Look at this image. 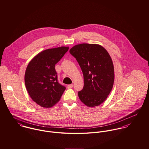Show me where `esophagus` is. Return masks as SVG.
I'll return each instance as SVG.
<instances>
[{"label":"esophagus","instance_id":"obj_1","mask_svg":"<svg viewBox=\"0 0 149 149\" xmlns=\"http://www.w3.org/2000/svg\"><path fill=\"white\" fill-rule=\"evenodd\" d=\"M72 87H73V84H68V85L67 86V88H72Z\"/></svg>","mask_w":149,"mask_h":149}]
</instances>
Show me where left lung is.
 Here are the masks:
<instances>
[{
    "label": "left lung",
    "mask_w": 149,
    "mask_h": 149,
    "mask_svg": "<svg viewBox=\"0 0 149 149\" xmlns=\"http://www.w3.org/2000/svg\"><path fill=\"white\" fill-rule=\"evenodd\" d=\"M81 68L84 86L78 92L83 103L88 107L102 103L110 93L114 82V68L112 59L102 46L82 43L70 50Z\"/></svg>",
    "instance_id": "obj_1"
}]
</instances>
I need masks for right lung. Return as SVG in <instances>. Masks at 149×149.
<instances>
[{
	"mask_svg": "<svg viewBox=\"0 0 149 149\" xmlns=\"http://www.w3.org/2000/svg\"><path fill=\"white\" fill-rule=\"evenodd\" d=\"M68 47L44 50L37 54L26 68L24 81L31 99L43 107L54 106L66 87L58 81L55 65L68 50Z\"/></svg>",
	"mask_w": 149,
	"mask_h": 149,
	"instance_id": "1",
	"label": "right lung"
}]
</instances>
